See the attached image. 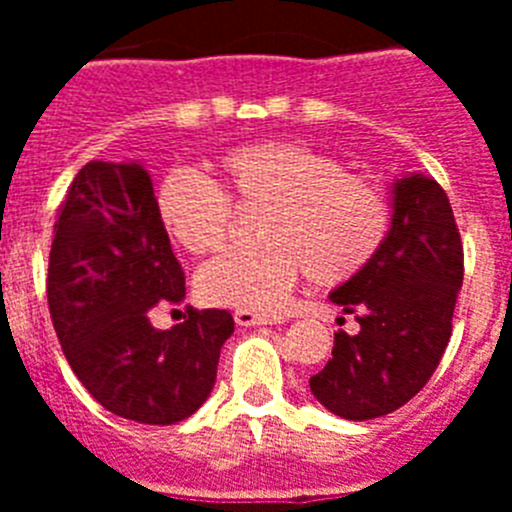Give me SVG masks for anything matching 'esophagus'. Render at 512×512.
<instances>
[{"label": "esophagus", "instance_id": "34e87169", "mask_svg": "<svg viewBox=\"0 0 512 512\" xmlns=\"http://www.w3.org/2000/svg\"><path fill=\"white\" fill-rule=\"evenodd\" d=\"M233 318L241 328H256V325L277 323V318H269V315H259V312H248V310H235Z\"/></svg>", "mask_w": 512, "mask_h": 512}]
</instances>
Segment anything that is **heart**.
I'll use <instances>...</instances> for the list:
<instances>
[{"mask_svg": "<svg viewBox=\"0 0 512 512\" xmlns=\"http://www.w3.org/2000/svg\"><path fill=\"white\" fill-rule=\"evenodd\" d=\"M220 174L241 205L269 207V248L230 251L202 266L197 292L210 305L279 312L305 271L320 287L361 274L390 230L382 189L305 143L264 140L233 148L220 156ZM156 215L176 246L205 256L223 246L233 207L200 171L174 169L156 189Z\"/></svg>", "mask_w": 512, "mask_h": 512, "instance_id": "1", "label": "heart"}]
</instances>
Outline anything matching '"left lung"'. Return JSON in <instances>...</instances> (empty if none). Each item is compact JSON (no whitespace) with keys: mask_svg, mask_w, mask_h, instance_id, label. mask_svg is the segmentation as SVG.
I'll return each instance as SVG.
<instances>
[{"mask_svg":"<svg viewBox=\"0 0 512 512\" xmlns=\"http://www.w3.org/2000/svg\"><path fill=\"white\" fill-rule=\"evenodd\" d=\"M390 230L354 279L330 292L359 333L338 330L333 359L310 377L315 400L338 418L372 420L413 400L449 346L464 251L449 197L431 176L392 179Z\"/></svg>","mask_w":512,"mask_h":512,"instance_id":"obj_1","label":"left lung"}]
</instances>
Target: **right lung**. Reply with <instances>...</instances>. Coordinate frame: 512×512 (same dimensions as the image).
<instances>
[{
	"instance_id": "right-lung-1",
	"label": "right lung",
	"mask_w": 512,
	"mask_h": 512,
	"mask_svg": "<svg viewBox=\"0 0 512 512\" xmlns=\"http://www.w3.org/2000/svg\"><path fill=\"white\" fill-rule=\"evenodd\" d=\"M48 307L63 354L89 395L120 418L171 425L210 397L228 310H192L156 330L148 312L187 297L184 271L156 215L151 174L138 161H89L53 228Z\"/></svg>"
}]
</instances>
